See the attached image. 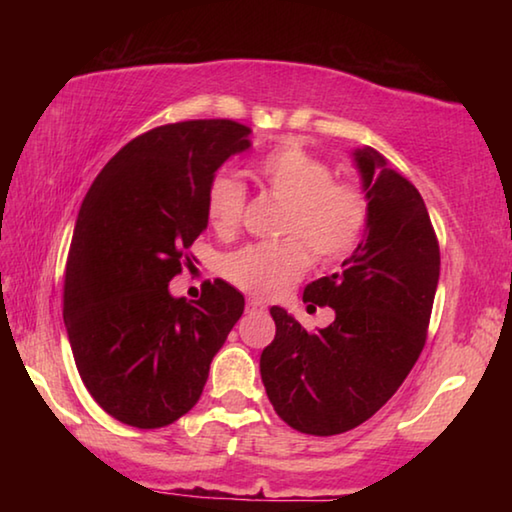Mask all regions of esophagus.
<instances>
[{
	"mask_svg": "<svg viewBox=\"0 0 512 512\" xmlns=\"http://www.w3.org/2000/svg\"><path fill=\"white\" fill-rule=\"evenodd\" d=\"M246 309H248V311H264L266 305H264L262 300H257V298H248V300H246Z\"/></svg>",
	"mask_w": 512,
	"mask_h": 512,
	"instance_id": "esophagus-1",
	"label": "esophagus"
}]
</instances>
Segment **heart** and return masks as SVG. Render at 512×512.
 Here are the masks:
<instances>
[{"instance_id": "b5f03b06", "label": "heart", "mask_w": 512, "mask_h": 512, "mask_svg": "<svg viewBox=\"0 0 512 512\" xmlns=\"http://www.w3.org/2000/svg\"><path fill=\"white\" fill-rule=\"evenodd\" d=\"M255 176L284 203L273 244H253L223 259L221 273L237 289L257 298L287 293L307 273L311 256L320 264L348 257L366 235L370 198L352 180L334 178L327 160L298 142H282L255 162ZM246 212V187L219 173L205 196V214L216 235L232 237Z\"/></svg>"}]
</instances>
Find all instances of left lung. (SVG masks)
<instances>
[{
  "mask_svg": "<svg viewBox=\"0 0 512 512\" xmlns=\"http://www.w3.org/2000/svg\"><path fill=\"white\" fill-rule=\"evenodd\" d=\"M370 198L368 232L341 273L307 284L309 309L332 307L334 323L309 334L271 307L275 339L259 370L275 413L302 433L336 436L372 418L418 361L440 275L427 205L375 149L354 153Z\"/></svg>",
  "mask_w": 512,
  "mask_h": 512,
  "instance_id": "8db88e82",
  "label": "left lung"
}]
</instances>
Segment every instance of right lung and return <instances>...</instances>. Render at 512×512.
Returning <instances> with one entry per match:
<instances>
[{
  "mask_svg": "<svg viewBox=\"0 0 512 512\" xmlns=\"http://www.w3.org/2000/svg\"><path fill=\"white\" fill-rule=\"evenodd\" d=\"M232 119L176 121L128 142L83 198L69 246L63 318L85 388L137 429L176 422L198 402L214 354L244 314V296L207 280L198 300L169 282L192 264L207 228L214 171L246 151Z\"/></svg>",
  "mask_w": 512,
  "mask_h": 512,
  "instance_id": "right-lung-1",
  "label": "right lung"
}]
</instances>
